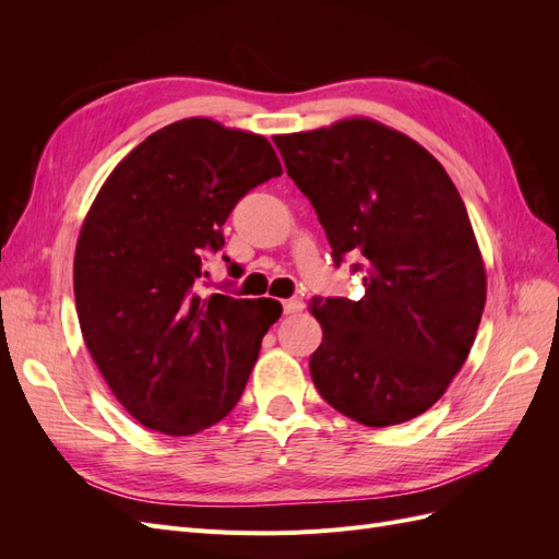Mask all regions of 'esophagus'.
Instances as JSON below:
<instances>
[{"label": "esophagus", "instance_id": "obj_1", "mask_svg": "<svg viewBox=\"0 0 559 559\" xmlns=\"http://www.w3.org/2000/svg\"><path fill=\"white\" fill-rule=\"evenodd\" d=\"M282 308H284V314H296V312L302 310V298H289V300H284Z\"/></svg>", "mask_w": 559, "mask_h": 559}]
</instances>
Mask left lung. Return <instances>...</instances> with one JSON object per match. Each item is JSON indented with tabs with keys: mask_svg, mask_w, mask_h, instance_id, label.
Here are the masks:
<instances>
[{
	"mask_svg": "<svg viewBox=\"0 0 559 559\" xmlns=\"http://www.w3.org/2000/svg\"><path fill=\"white\" fill-rule=\"evenodd\" d=\"M275 146L324 226L333 261L359 257L364 296L312 298L324 341L310 376L329 405L366 427L408 421L464 366L487 280L468 214L425 146L370 118L277 134Z\"/></svg>",
	"mask_w": 559,
	"mask_h": 559,
	"instance_id": "left-lung-1",
	"label": "left lung"
}]
</instances>
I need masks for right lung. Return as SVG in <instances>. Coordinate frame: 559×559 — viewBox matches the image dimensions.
<instances>
[{"label": "right lung", "instance_id": "right-lung-1", "mask_svg": "<svg viewBox=\"0 0 559 559\" xmlns=\"http://www.w3.org/2000/svg\"><path fill=\"white\" fill-rule=\"evenodd\" d=\"M280 175L261 134L183 118L148 134L99 189L74 257L79 324L114 396L144 427L191 436L240 401L282 306L202 298L195 286L233 207Z\"/></svg>", "mask_w": 559, "mask_h": 559}]
</instances>
